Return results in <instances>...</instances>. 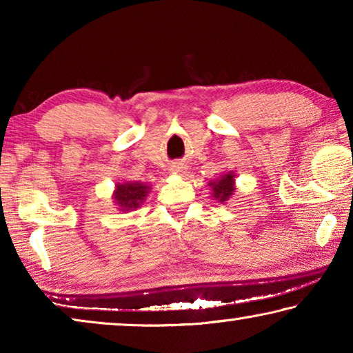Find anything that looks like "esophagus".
<instances>
[{
	"label": "esophagus",
	"instance_id": "esophagus-1",
	"mask_svg": "<svg viewBox=\"0 0 353 353\" xmlns=\"http://www.w3.org/2000/svg\"><path fill=\"white\" fill-rule=\"evenodd\" d=\"M171 172H174V174H182V172H185V166L182 163L171 165Z\"/></svg>",
	"mask_w": 353,
	"mask_h": 353
}]
</instances>
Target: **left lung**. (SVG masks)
Here are the masks:
<instances>
[{
  "mask_svg": "<svg viewBox=\"0 0 353 353\" xmlns=\"http://www.w3.org/2000/svg\"><path fill=\"white\" fill-rule=\"evenodd\" d=\"M208 187L212 188L213 198L218 199V202L229 201L230 196L235 193V174L232 171L225 172L216 181L208 183Z\"/></svg>",
  "mask_w": 353,
  "mask_h": 353,
  "instance_id": "1",
  "label": "left lung"
}]
</instances>
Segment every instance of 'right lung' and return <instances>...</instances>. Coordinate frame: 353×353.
Here are the masks:
<instances>
[{
  "label": "right lung",
  "mask_w": 353,
  "mask_h": 353,
  "mask_svg": "<svg viewBox=\"0 0 353 353\" xmlns=\"http://www.w3.org/2000/svg\"><path fill=\"white\" fill-rule=\"evenodd\" d=\"M149 190H151V187H148L146 183L141 182L117 183L112 198L115 201V205H118L119 210L130 212L143 204Z\"/></svg>",
  "instance_id": "add662e5"
}]
</instances>
